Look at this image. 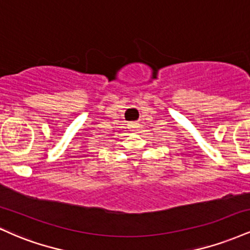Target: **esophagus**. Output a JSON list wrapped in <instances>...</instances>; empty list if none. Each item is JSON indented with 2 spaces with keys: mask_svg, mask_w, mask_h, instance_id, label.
I'll use <instances>...</instances> for the list:
<instances>
[{
  "mask_svg": "<svg viewBox=\"0 0 250 250\" xmlns=\"http://www.w3.org/2000/svg\"><path fill=\"white\" fill-rule=\"evenodd\" d=\"M130 128H131V130H133V131H136L137 129H139V125H137V123H131Z\"/></svg>",
  "mask_w": 250,
  "mask_h": 250,
  "instance_id": "esophagus-1",
  "label": "esophagus"
}]
</instances>
